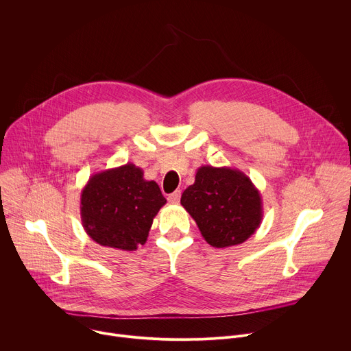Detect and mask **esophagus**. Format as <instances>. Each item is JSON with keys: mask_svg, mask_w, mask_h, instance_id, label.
<instances>
[{"mask_svg": "<svg viewBox=\"0 0 351 351\" xmlns=\"http://www.w3.org/2000/svg\"><path fill=\"white\" fill-rule=\"evenodd\" d=\"M180 190H176V191H173L172 194H169L168 195V202L171 203V204H178L179 203V199H180Z\"/></svg>", "mask_w": 351, "mask_h": 351, "instance_id": "esophagus-1", "label": "esophagus"}]
</instances>
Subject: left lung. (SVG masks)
I'll return each mask as SVG.
<instances>
[{"mask_svg":"<svg viewBox=\"0 0 351 351\" xmlns=\"http://www.w3.org/2000/svg\"><path fill=\"white\" fill-rule=\"evenodd\" d=\"M206 241L215 248L244 243L260 228L264 211L258 189L234 168L199 167L180 198Z\"/></svg>","mask_w":351,"mask_h":351,"instance_id":"1","label":"left lung"}]
</instances>
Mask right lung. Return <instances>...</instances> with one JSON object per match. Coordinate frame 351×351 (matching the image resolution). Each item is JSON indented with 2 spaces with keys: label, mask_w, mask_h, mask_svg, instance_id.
I'll return each instance as SVG.
<instances>
[{
  "label": "right lung",
  "mask_w": 351,
  "mask_h": 351,
  "mask_svg": "<svg viewBox=\"0 0 351 351\" xmlns=\"http://www.w3.org/2000/svg\"><path fill=\"white\" fill-rule=\"evenodd\" d=\"M165 203L160 186L128 162L91 175L80 195L82 225L95 243L134 252Z\"/></svg>",
  "instance_id": "right-lung-1"
}]
</instances>
